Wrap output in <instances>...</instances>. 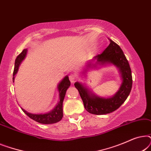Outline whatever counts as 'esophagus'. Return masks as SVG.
Segmentation results:
<instances>
[{
	"instance_id": "obj_1",
	"label": "esophagus",
	"mask_w": 151,
	"mask_h": 151,
	"mask_svg": "<svg viewBox=\"0 0 151 151\" xmlns=\"http://www.w3.org/2000/svg\"><path fill=\"white\" fill-rule=\"evenodd\" d=\"M69 80H70V81H71V82L72 84H73L74 82H76V76L75 74H73V73L70 74L69 76Z\"/></svg>"
}]
</instances>
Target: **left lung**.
<instances>
[{
    "label": "left lung",
    "instance_id": "8db88e82",
    "mask_svg": "<svg viewBox=\"0 0 151 151\" xmlns=\"http://www.w3.org/2000/svg\"><path fill=\"white\" fill-rule=\"evenodd\" d=\"M110 44L101 53L87 61L83 74L88 69L97 68L98 66L113 65L118 69L122 79L119 89L114 96L109 98L101 97L95 94L86 83L76 82L74 85L78 90L83 101L84 108L88 113L95 115H105L115 111L125 102L131 91L133 79L131 70L123 51L118 45L109 38Z\"/></svg>",
    "mask_w": 151,
    "mask_h": 151
}]
</instances>
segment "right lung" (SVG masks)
Wrapping results in <instances>:
<instances>
[{"label": "right lung", "instance_id": "1", "mask_svg": "<svg viewBox=\"0 0 151 151\" xmlns=\"http://www.w3.org/2000/svg\"><path fill=\"white\" fill-rule=\"evenodd\" d=\"M27 53V49H24L16 58L13 73V82H14L15 76L18 71V68H19L20 65L21 64L22 60L25 58ZM70 85H71V82L69 81V76H66L58 84V91L59 92L60 101L56 104V106L53 108V109L48 113L35 114V113L27 112L24 109L21 108V109L27 116L29 117L31 119H34V121L43 124H50L58 122L59 121L61 120L63 117V103L66 95V91H67V90L69 87Z\"/></svg>", "mask_w": 151, "mask_h": 151}]
</instances>
